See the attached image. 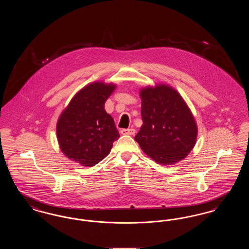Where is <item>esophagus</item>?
<instances>
[{
	"mask_svg": "<svg viewBox=\"0 0 249 249\" xmlns=\"http://www.w3.org/2000/svg\"><path fill=\"white\" fill-rule=\"evenodd\" d=\"M122 134H128V135H134L135 130L134 129H123L121 130Z\"/></svg>",
	"mask_w": 249,
	"mask_h": 249,
	"instance_id": "34e87169",
	"label": "esophagus"
}]
</instances>
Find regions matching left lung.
I'll return each instance as SVG.
<instances>
[{
	"instance_id": "left-lung-1",
	"label": "left lung",
	"mask_w": 249,
	"mask_h": 249,
	"mask_svg": "<svg viewBox=\"0 0 249 249\" xmlns=\"http://www.w3.org/2000/svg\"><path fill=\"white\" fill-rule=\"evenodd\" d=\"M142 125L134 139L156 162L171 165L185 159L195 145L197 124L178 91L164 84L143 88Z\"/></svg>"
}]
</instances>
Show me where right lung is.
<instances>
[{
  "mask_svg": "<svg viewBox=\"0 0 249 249\" xmlns=\"http://www.w3.org/2000/svg\"><path fill=\"white\" fill-rule=\"evenodd\" d=\"M116 89L114 84L94 82L73 96L59 116L57 138L68 159L81 165L92 167L110 153L119 138L113 118L105 104Z\"/></svg>",
  "mask_w": 249,
  "mask_h": 249,
  "instance_id": "add662e5",
  "label": "right lung"
}]
</instances>
